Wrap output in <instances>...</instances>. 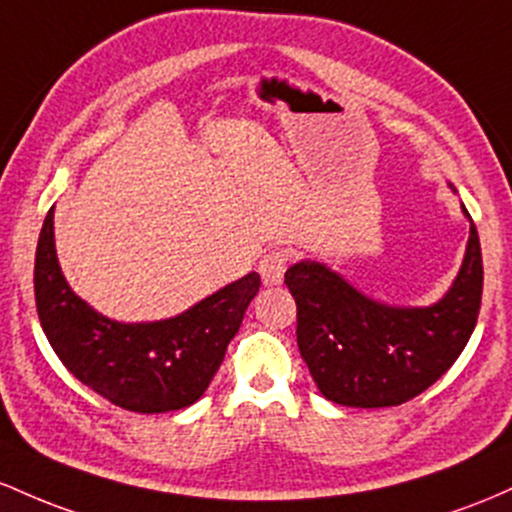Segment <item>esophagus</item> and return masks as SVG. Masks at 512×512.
<instances>
[{
    "mask_svg": "<svg viewBox=\"0 0 512 512\" xmlns=\"http://www.w3.org/2000/svg\"><path fill=\"white\" fill-rule=\"evenodd\" d=\"M287 261H290L287 251H283V249L268 251V254L263 256L261 261H258V273H261L263 285H280V283H283L285 271H287Z\"/></svg>",
    "mask_w": 512,
    "mask_h": 512,
    "instance_id": "esophagus-1",
    "label": "esophagus"
}]
</instances>
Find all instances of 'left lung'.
Segmentation results:
<instances>
[{
	"mask_svg": "<svg viewBox=\"0 0 512 512\" xmlns=\"http://www.w3.org/2000/svg\"><path fill=\"white\" fill-rule=\"evenodd\" d=\"M462 212L469 220L462 266L450 290L428 307L375 300L321 261L302 258L287 268L285 285L297 302V346L319 392L333 404L399 406L426 392L459 358L484 287L479 234L464 205Z\"/></svg>",
	"mask_w": 512,
	"mask_h": 512,
	"instance_id": "obj_1",
	"label": "left lung"
}]
</instances>
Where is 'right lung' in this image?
<instances>
[{"instance_id":"obj_1","label":"right lung","mask_w":512,"mask_h":512,"mask_svg":"<svg viewBox=\"0 0 512 512\" xmlns=\"http://www.w3.org/2000/svg\"><path fill=\"white\" fill-rule=\"evenodd\" d=\"M55 208L45 215L36 249L40 326L62 365L111 404L135 413H166L195 404L225 360L261 278L249 273L159 321L103 317L72 290L55 251Z\"/></svg>"}]
</instances>
